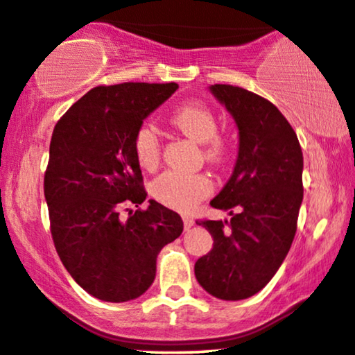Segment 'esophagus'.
<instances>
[{"instance_id": "1", "label": "esophagus", "mask_w": 355, "mask_h": 355, "mask_svg": "<svg viewBox=\"0 0 355 355\" xmlns=\"http://www.w3.org/2000/svg\"><path fill=\"white\" fill-rule=\"evenodd\" d=\"M193 224H195V221H193L191 216H183V227H185V231L193 227Z\"/></svg>"}]
</instances>
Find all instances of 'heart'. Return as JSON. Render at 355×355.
Returning a JSON list of instances; mask_svg holds the SVG:
<instances>
[{
  "instance_id": "heart-1",
  "label": "heart",
  "mask_w": 355,
  "mask_h": 355,
  "mask_svg": "<svg viewBox=\"0 0 355 355\" xmlns=\"http://www.w3.org/2000/svg\"><path fill=\"white\" fill-rule=\"evenodd\" d=\"M173 124L193 141L205 146V157L209 162H219L226 157L227 146L218 136V118L208 106L188 103L175 111ZM160 134L154 124L146 123L134 136V154L139 165L146 170L157 167L160 160ZM213 191V182L206 175L183 173L168 170L157 177L150 185L154 200L177 211H190Z\"/></svg>"
}]
</instances>
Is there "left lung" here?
<instances>
[{"mask_svg": "<svg viewBox=\"0 0 355 355\" xmlns=\"http://www.w3.org/2000/svg\"><path fill=\"white\" fill-rule=\"evenodd\" d=\"M239 129L234 172L216 209L230 221H196L213 249L196 260L195 277L209 295L227 302L252 297L275 275L291 248L303 201V152L285 116L266 98L232 85H211Z\"/></svg>", "mask_w": 355, "mask_h": 355, "instance_id": "8db88e82", "label": "left lung"}]
</instances>
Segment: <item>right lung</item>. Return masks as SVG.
<instances>
[{
    "label": "right lung",
    "instance_id": "right-lung-1",
    "mask_svg": "<svg viewBox=\"0 0 355 355\" xmlns=\"http://www.w3.org/2000/svg\"><path fill=\"white\" fill-rule=\"evenodd\" d=\"M177 83L95 87L58 119L44 195L58 257L85 291L103 302L141 297L155 278L157 255L183 231L180 214L149 200L134 154L144 119ZM129 210L128 218L120 211Z\"/></svg>",
    "mask_w": 355,
    "mask_h": 355
}]
</instances>
